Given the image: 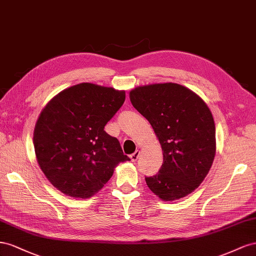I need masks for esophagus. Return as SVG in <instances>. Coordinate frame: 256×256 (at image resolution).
Returning a JSON list of instances; mask_svg holds the SVG:
<instances>
[{"mask_svg":"<svg viewBox=\"0 0 256 256\" xmlns=\"http://www.w3.org/2000/svg\"><path fill=\"white\" fill-rule=\"evenodd\" d=\"M140 151H138V150H136L134 153H132V154H130V160H133V162H135V160H137V158H138V156H140Z\"/></svg>","mask_w":256,"mask_h":256,"instance_id":"1","label":"esophagus"}]
</instances>
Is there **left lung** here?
<instances>
[{
	"label": "left lung",
	"instance_id": "8db88e82",
	"mask_svg": "<svg viewBox=\"0 0 256 256\" xmlns=\"http://www.w3.org/2000/svg\"><path fill=\"white\" fill-rule=\"evenodd\" d=\"M130 100L150 122L163 151L162 167L144 178L147 186L165 202L191 194L206 178L216 156V126L207 104L172 82L137 86Z\"/></svg>",
	"mask_w": 256,
	"mask_h": 256
}]
</instances>
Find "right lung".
Returning a JSON list of instances; mask_svg holds the SVG:
<instances>
[{
	"label": "right lung",
	"mask_w": 256,
	"mask_h": 256,
	"mask_svg": "<svg viewBox=\"0 0 256 256\" xmlns=\"http://www.w3.org/2000/svg\"><path fill=\"white\" fill-rule=\"evenodd\" d=\"M126 100V91L82 82L49 100L35 124L36 158L50 184L63 194L89 198L107 184L123 154L104 128Z\"/></svg>",
	"instance_id": "add662e5"
}]
</instances>
